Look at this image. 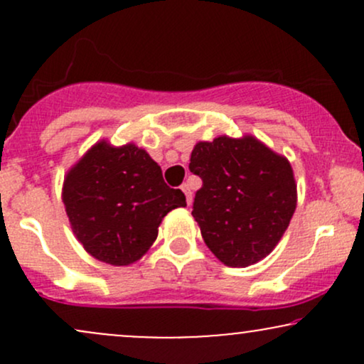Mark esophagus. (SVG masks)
<instances>
[{"instance_id": "34e87169", "label": "esophagus", "mask_w": 364, "mask_h": 364, "mask_svg": "<svg viewBox=\"0 0 364 364\" xmlns=\"http://www.w3.org/2000/svg\"><path fill=\"white\" fill-rule=\"evenodd\" d=\"M181 190H183V193L186 195V202H188V205H191V202H193V195H191V186L188 185V183H183V185H181Z\"/></svg>"}]
</instances>
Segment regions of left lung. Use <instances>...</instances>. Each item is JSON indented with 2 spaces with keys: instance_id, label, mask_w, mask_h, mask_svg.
I'll return each mask as SVG.
<instances>
[{
  "instance_id": "1",
  "label": "left lung",
  "mask_w": 364,
  "mask_h": 364,
  "mask_svg": "<svg viewBox=\"0 0 364 364\" xmlns=\"http://www.w3.org/2000/svg\"><path fill=\"white\" fill-rule=\"evenodd\" d=\"M190 171L203 181L191 215L224 265L248 267L272 252L298 202L286 157L252 135H223L195 145Z\"/></svg>"
}]
</instances>
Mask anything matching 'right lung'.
Returning <instances> with one entry per match:
<instances>
[{"instance_id":"right-lung-1","label":"right lung","mask_w":364,"mask_h":364,"mask_svg":"<svg viewBox=\"0 0 364 364\" xmlns=\"http://www.w3.org/2000/svg\"><path fill=\"white\" fill-rule=\"evenodd\" d=\"M61 196L85 252L116 267L140 260L162 219L186 207L185 193L166 185L161 166L144 149L114 147L106 140L66 173Z\"/></svg>"}]
</instances>
